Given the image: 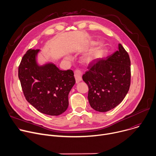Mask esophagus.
I'll use <instances>...</instances> for the list:
<instances>
[{
	"instance_id": "34e87169",
	"label": "esophagus",
	"mask_w": 156,
	"mask_h": 156,
	"mask_svg": "<svg viewBox=\"0 0 156 156\" xmlns=\"http://www.w3.org/2000/svg\"><path fill=\"white\" fill-rule=\"evenodd\" d=\"M75 80H76V83L80 82L81 81V76H82V73L81 72L80 70H76L75 71Z\"/></svg>"
}]
</instances>
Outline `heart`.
<instances>
[{"instance_id":"obj_1","label":"heart","mask_w":156,"mask_h":156,"mask_svg":"<svg viewBox=\"0 0 156 156\" xmlns=\"http://www.w3.org/2000/svg\"><path fill=\"white\" fill-rule=\"evenodd\" d=\"M104 53V50L103 49H99L93 51L92 52L88 54L86 57L85 60L87 62H91L95 60L99 59L102 57V55Z\"/></svg>"}]
</instances>
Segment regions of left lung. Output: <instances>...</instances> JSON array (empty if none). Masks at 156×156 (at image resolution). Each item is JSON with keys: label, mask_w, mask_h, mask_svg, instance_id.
Here are the masks:
<instances>
[{"label": "left lung", "mask_w": 156, "mask_h": 156, "mask_svg": "<svg viewBox=\"0 0 156 156\" xmlns=\"http://www.w3.org/2000/svg\"><path fill=\"white\" fill-rule=\"evenodd\" d=\"M130 65L129 55L120 44L113 54L89 65L83 80L88 86L87 98L93 109L107 112L122 102L130 86Z\"/></svg>", "instance_id": "obj_1"}]
</instances>
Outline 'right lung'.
I'll use <instances>...</instances> for the list:
<instances>
[{"mask_svg":"<svg viewBox=\"0 0 156 156\" xmlns=\"http://www.w3.org/2000/svg\"><path fill=\"white\" fill-rule=\"evenodd\" d=\"M39 49L28 50L18 67V78L27 101L40 112L57 116L67 109L69 94L75 83L73 72L60 70L53 63L39 65Z\"/></svg>","mask_w":156,"mask_h":156,"instance_id":"right-lung-1","label":"right lung"}]
</instances>
